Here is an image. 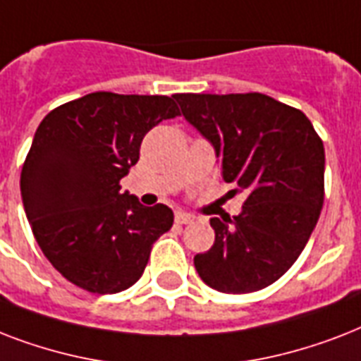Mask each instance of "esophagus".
Segmentation results:
<instances>
[{
    "mask_svg": "<svg viewBox=\"0 0 361 361\" xmlns=\"http://www.w3.org/2000/svg\"><path fill=\"white\" fill-rule=\"evenodd\" d=\"M192 215L185 214V212H176V225H189V223H192Z\"/></svg>",
    "mask_w": 361,
    "mask_h": 361,
    "instance_id": "obj_1",
    "label": "esophagus"
}]
</instances>
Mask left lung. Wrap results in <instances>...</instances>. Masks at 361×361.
Returning <instances> with one entry per match:
<instances>
[{"mask_svg": "<svg viewBox=\"0 0 361 361\" xmlns=\"http://www.w3.org/2000/svg\"><path fill=\"white\" fill-rule=\"evenodd\" d=\"M181 114L214 146L240 215L214 217L200 279L226 294L275 283L302 255L324 202V144L302 110L262 93H178Z\"/></svg>", "mask_w": 361, "mask_h": 361, "instance_id": "left-lung-1", "label": "left lung"}]
</instances>
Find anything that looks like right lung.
I'll return each instance as SVG.
<instances>
[{
  "label": "right lung",
  "mask_w": 361,
  "mask_h": 361,
  "mask_svg": "<svg viewBox=\"0 0 361 361\" xmlns=\"http://www.w3.org/2000/svg\"><path fill=\"white\" fill-rule=\"evenodd\" d=\"M180 116L166 95L95 92L54 109L37 127L20 176L25 217L54 268L93 294H116L144 274L169 206H142L120 180L142 138Z\"/></svg>",
  "instance_id": "1"
}]
</instances>
